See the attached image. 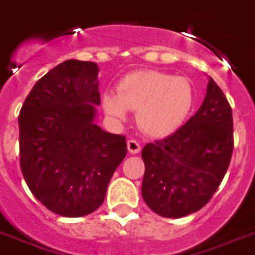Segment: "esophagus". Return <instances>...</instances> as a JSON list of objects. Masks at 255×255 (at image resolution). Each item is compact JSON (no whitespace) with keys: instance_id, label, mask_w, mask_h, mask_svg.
<instances>
[{"instance_id":"34e87169","label":"esophagus","mask_w":255,"mask_h":255,"mask_svg":"<svg viewBox=\"0 0 255 255\" xmlns=\"http://www.w3.org/2000/svg\"><path fill=\"white\" fill-rule=\"evenodd\" d=\"M128 149H129L130 153H139L140 151V144H139L138 140L135 139H130L128 142Z\"/></svg>"}]
</instances>
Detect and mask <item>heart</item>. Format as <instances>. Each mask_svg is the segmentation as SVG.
<instances>
[{"label": "heart", "mask_w": 255, "mask_h": 255, "mask_svg": "<svg viewBox=\"0 0 255 255\" xmlns=\"http://www.w3.org/2000/svg\"><path fill=\"white\" fill-rule=\"evenodd\" d=\"M195 102L190 80L160 71H138L120 81L117 94L102 97L104 112L124 121L129 111L136 112L139 128L151 136H166L183 125Z\"/></svg>", "instance_id": "b5f03b06"}]
</instances>
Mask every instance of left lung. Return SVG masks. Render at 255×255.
<instances>
[{
  "label": "left lung",
  "instance_id": "1",
  "mask_svg": "<svg viewBox=\"0 0 255 255\" xmlns=\"http://www.w3.org/2000/svg\"><path fill=\"white\" fill-rule=\"evenodd\" d=\"M234 151L232 110L209 78L201 107L183 126L142 151V196L156 214L182 218L205 206L218 190Z\"/></svg>",
  "mask_w": 255,
  "mask_h": 255
}]
</instances>
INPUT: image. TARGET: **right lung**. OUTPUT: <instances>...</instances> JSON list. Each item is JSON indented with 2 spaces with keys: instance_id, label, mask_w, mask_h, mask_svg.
<instances>
[{
  "instance_id": "obj_1",
  "label": "right lung",
  "mask_w": 255,
  "mask_h": 255,
  "mask_svg": "<svg viewBox=\"0 0 255 255\" xmlns=\"http://www.w3.org/2000/svg\"><path fill=\"white\" fill-rule=\"evenodd\" d=\"M97 63L69 59L34 84L19 113L20 169L42 205L77 218L103 204L128 152L125 135L102 130Z\"/></svg>"
}]
</instances>
